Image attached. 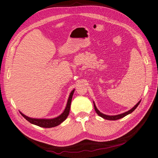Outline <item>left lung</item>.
Instances as JSON below:
<instances>
[{
    "label": "left lung",
    "instance_id": "left-lung-1",
    "mask_svg": "<svg viewBox=\"0 0 158 158\" xmlns=\"http://www.w3.org/2000/svg\"><path fill=\"white\" fill-rule=\"evenodd\" d=\"M140 102H141V100H140L139 102H138V103H137V104L133 108H131L130 110H129V111H127V112H125V113H122V114L117 115H113V116L106 115L103 114V113H102L101 112H100V111L98 110V109L97 108L96 106L94 105V110H95V111H96L97 113V114H98L100 117H102V118H105V119H107V120H110V121H115V120H118V119H119V118H123L124 117L127 116V115L130 114V113H131L133 112V111L136 109V108H137V107L138 106V105L140 104Z\"/></svg>",
    "mask_w": 158,
    "mask_h": 158
}]
</instances>
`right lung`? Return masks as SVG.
Here are the masks:
<instances>
[{"label":"right lung","mask_w":158,"mask_h":158,"mask_svg":"<svg viewBox=\"0 0 158 158\" xmlns=\"http://www.w3.org/2000/svg\"><path fill=\"white\" fill-rule=\"evenodd\" d=\"M74 89L72 91L70 95H69V99H68V102L67 104V106L64 110V111L63 112L61 115H60L59 117L52 118V119H37V118H31L28 117H27L26 115H24L22 113L20 112L22 116L26 118L28 122H30L31 124H34L35 125L38 126V127H43V128H52L55 127L56 126H58L62 122H64L65 120L67 118V116L69 115V111H70V108H71V100L73 98V95L74 93Z\"/></svg>","instance_id":"1"}]
</instances>
